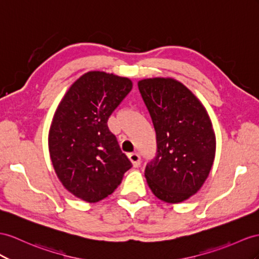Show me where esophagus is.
Listing matches in <instances>:
<instances>
[{"mask_svg": "<svg viewBox=\"0 0 259 259\" xmlns=\"http://www.w3.org/2000/svg\"><path fill=\"white\" fill-rule=\"evenodd\" d=\"M128 157L130 162L132 163V166L134 167H139L140 166V155H139V153H137V152H135V153H129L128 154Z\"/></svg>", "mask_w": 259, "mask_h": 259, "instance_id": "obj_1", "label": "esophagus"}]
</instances>
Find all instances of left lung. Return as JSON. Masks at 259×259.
Segmentation results:
<instances>
[{"label": "left lung", "mask_w": 259, "mask_h": 259, "mask_svg": "<svg viewBox=\"0 0 259 259\" xmlns=\"http://www.w3.org/2000/svg\"><path fill=\"white\" fill-rule=\"evenodd\" d=\"M156 134V155L145 167L152 193L167 203L194 196L207 180L215 155V135L202 103L171 77L138 82Z\"/></svg>", "instance_id": "obj_1"}]
</instances>
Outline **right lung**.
<instances>
[{"instance_id": "right-lung-1", "label": "right lung", "mask_w": 259, "mask_h": 259, "mask_svg": "<svg viewBox=\"0 0 259 259\" xmlns=\"http://www.w3.org/2000/svg\"><path fill=\"white\" fill-rule=\"evenodd\" d=\"M131 89L128 77L90 71L58 105L48 136L50 158L64 188L81 200L94 203L108 197L132 166L107 125Z\"/></svg>"}]
</instances>
